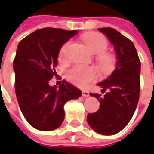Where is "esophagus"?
I'll use <instances>...</instances> for the list:
<instances>
[{"mask_svg": "<svg viewBox=\"0 0 154 154\" xmlns=\"http://www.w3.org/2000/svg\"><path fill=\"white\" fill-rule=\"evenodd\" d=\"M82 96H83V97H88V96H89V93H88V91L83 90L82 91Z\"/></svg>", "mask_w": 154, "mask_h": 154, "instance_id": "34e87169", "label": "esophagus"}]
</instances>
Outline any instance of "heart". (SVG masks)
Segmentation results:
<instances>
[{"mask_svg":"<svg viewBox=\"0 0 154 154\" xmlns=\"http://www.w3.org/2000/svg\"><path fill=\"white\" fill-rule=\"evenodd\" d=\"M83 41L88 50L94 53L98 54L97 60L101 69L104 72L111 70L114 66V58L111 55L103 52L106 50L108 42L106 38L101 34L97 33H86L83 36ZM70 42H66L60 51L59 57L64 60L66 55V51L68 49ZM67 76L70 81L79 87H87L90 82L98 78V72L96 69L91 66H82L77 65L69 70Z\"/></svg>","mask_w":154,"mask_h":154,"instance_id":"obj_1","label":"heart"}]
</instances>
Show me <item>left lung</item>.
Listing matches in <instances>:
<instances>
[{
	"instance_id": "left-lung-1",
	"label": "left lung",
	"mask_w": 154,
	"mask_h": 154,
	"mask_svg": "<svg viewBox=\"0 0 154 154\" xmlns=\"http://www.w3.org/2000/svg\"><path fill=\"white\" fill-rule=\"evenodd\" d=\"M111 43L116 55V65L110 76L99 82L101 91L108 92L101 97L89 94L100 102L99 109L88 114L87 121L99 134L114 135L128 124L138 103L141 62L134 44L111 28H101Z\"/></svg>"
}]
</instances>
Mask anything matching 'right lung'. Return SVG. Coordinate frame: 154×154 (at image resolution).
I'll list each match as a JSON object with an SVG mask.
<instances>
[{
  "mask_svg": "<svg viewBox=\"0 0 154 154\" xmlns=\"http://www.w3.org/2000/svg\"><path fill=\"white\" fill-rule=\"evenodd\" d=\"M77 32L45 28L30 33L17 45L13 60L16 96L23 116L35 129L58 128L65 118V103L82 95L80 89L65 80L58 88L49 84L56 73L60 48Z\"/></svg>",
  "mask_w": 154,
  "mask_h": 154,
  "instance_id": "add662e5",
  "label": "right lung"
}]
</instances>
